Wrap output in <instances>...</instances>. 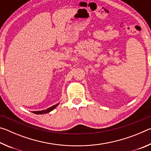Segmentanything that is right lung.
Here are the masks:
<instances>
[{"mask_svg":"<svg viewBox=\"0 0 151 151\" xmlns=\"http://www.w3.org/2000/svg\"><path fill=\"white\" fill-rule=\"evenodd\" d=\"M58 104H59V103L55 104V105H53L52 106L49 107V108H48L45 110H42V111H32V112L35 114H47L48 112H50V111H52V110H54L56 107H57Z\"/></svg>","mask_w":151,"mask_h":151,"instance_id":"right-lung-1","label":"right lung"}]
</instances>
